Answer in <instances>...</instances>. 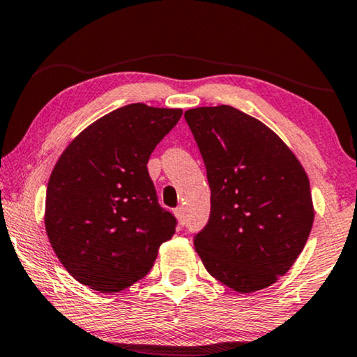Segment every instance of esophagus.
<instances>
[{
	"label": "esophagus",
	"mask_w": 357,
	"mask_h": 357,
	"mask_svg": "<svg viewBox=\"0 0 357 357\" xmlns=\"http://www.w3.org/2000/svg\"><path fill=\"white\" fill-rule=\"evenodd\" d=\"M174 213H176V217H178L179 223H181V225H183V223L186 222V213H184V207H181V206L176 207L174 208Z\"/></svg>",
	"instance_id": "obj_1"
}]
</instances>
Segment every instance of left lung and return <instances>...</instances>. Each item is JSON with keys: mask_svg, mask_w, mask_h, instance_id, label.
I'll return each mask as SVG.
<instances>
[{"mask_svg": "<svg viewBox=\"0 0 357 357\" xmlns=\"http://www.w3.org/2000/svg\"><path fill=\"white\" fill-rule=\"evenodd\" d=\"M206 165L211 215L194 235L208 274L236 292L274 284L302 253L313 223L310 183L286 144L231 106L184 112Z\"/></svg>", "mask_w": 357, "mask_h": 357, "instance_id": "1", "label": "left lung"}]
</instances>
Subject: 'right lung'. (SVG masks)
Wrapping results in <instances>:
<instances>
[{
    "label": "right lung",
    "mask_w": 357,
    "mask_h": 357,
    "mask_svg": "<svg viewBox=\"0 0 357 357\" xmlns=\"http://www.w3.org/2000/svg\"><path fill=\"white\" fill-rule=\"evenodd\" d=\"M181 109L137 102L84 129L56 161L45 197V230L76 281L119 292L149 274L178 220L160 206L149 158Z\"/></svg>",
    "instance_id": "1"
}]
</instances>
